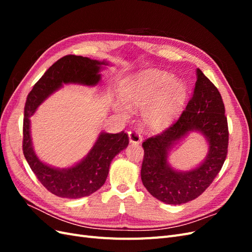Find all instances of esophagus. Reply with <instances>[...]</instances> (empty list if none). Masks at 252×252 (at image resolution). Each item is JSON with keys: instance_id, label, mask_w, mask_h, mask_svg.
<instances>
[{"instance_id": "obj_1", "label": "esophagus", "mask_w": 252, "mask_h": 252, "mask_svg": "<svg viewBox=\"0 0 252 252\" xmlns=\"http://www.w3.org/2000/svg\"><path fill=\"white\" fill-rule=\"evenodd\" d=\"M128 136H129V142L130 143L140 144L142 142V136L138 131H134V130L128 131Z\"/></svg>"}]
</instances>
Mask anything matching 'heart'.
Returning a JSON list of instances; mask_svg holds the SVG:
<instances>
[{
	"instance_id": "obj_1",
	"label": "heart",
	"mask_w": 252,
	"mask_h": 252,
	"mask_svg": "<svg viewBox=\"0 0 252 252\" xmlns=\"http://www.w3.org/2000/svg\"><path fill=\"white\" fill-rule=\"evenodd\" d=\"M188 94L186 83L166 71L146 69L128 79L120 88L125 103L114 108L124 118L131 110H143L144 125L158 130L175 118L185 104Z\"/></svg>"
}]
</instances>
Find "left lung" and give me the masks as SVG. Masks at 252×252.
Returning a JSON list of instances; mask_svg holds the SVG:
<instances>
[{"label": "left lung", "mask_w": 252, "mask_h": 252, "mask_svg": "<svg viewBox=\"0 0 252 252\" xmlns=\"http://www.w3.org/2000/svg\"><path fill=\"white\" fill-rule=\"evenodd\" d=\"M201 133L209 144L204 161L187 172L174 170L168 162L170 151L189 133ZM225 107L218 88L197 68L193 94L179 119L164 131L145 141L141 169L143 185L156 199L181 205L200 196L225 162L228 148Z\"/></svg>", "instance_id": "obj_1"}]
</instances>
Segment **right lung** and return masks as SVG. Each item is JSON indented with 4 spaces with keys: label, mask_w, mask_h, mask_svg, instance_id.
<instances>
[{
    "label": "right lung",
    "mask_w": 252,
    "mask_h": 252,
    "mask_svg": "<svg viewBox=\"0 0 252 252\" xmlns=\"http://www.w3.org/2000/svg\"><path fill=\"white\" fill-rule=\"evenodd\" d=\"M110 66L107 61H97L86 57L69 55L61 58L30 91L24 108L23 123V152L30 168L48 191L65 199H80L100 189L107 179L110 163L129 143L128 135L100 132L97 139L81 161L67 168H57L42 162L33 149L30 117L39 106L64 85L78 84L95 86L101 81V71Z\"/></svg>",
    "instance_id": "1"
}]
</instances>
